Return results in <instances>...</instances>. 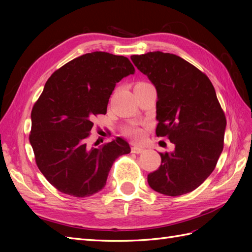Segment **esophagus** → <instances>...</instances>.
<instances>
[{
  "label": "esophagus",
  "instance_id": "34e87169",
  "mask_svg": "<svg viewBox=\"0 0 252 252\" xmlns=\"http://www.w3.org/2000/svg\"><path fill=\"white\" fill-rule=\"evenodd\" d=\"M131 152H132L133 154H141V153L144 152V148L138 147V146H132Z\"/></svg>",
  "mask_w": 252,
  "mask_h": 252
}]
</instances>
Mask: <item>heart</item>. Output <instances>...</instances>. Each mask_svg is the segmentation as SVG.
I'll return each instance as SVG.
<instances>
[{
  "label": "heart",
  "instance_id": "heart-1",
  "mask_svg": "<svg viewBox=\"0 0 252 252\" xmlns=\"http://www.w3.org/2000/svg\"><path fill=\"white\" fill-rule=\"evenodd\" d=\"M126 133L135 141H140L141 138L143 137L142 129H141V127H138V126H132L127 127V129L126 130Z\"/></svg>",
  "mask_w": 252,
  "mask_h": 252
}]
</instances>
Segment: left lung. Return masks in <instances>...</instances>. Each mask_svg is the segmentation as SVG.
<instances>
[{
	"instance_id": "8db88e82",
	"label": "left lung",
	"mask_w": 252,
	"mask_h": 252,
	"mask_svg": "<svg viewBox=\"0 0 252 252\" xmlns=\"http://www.w3.org/2000/svg\"><path fill=\"white\" fill-rule=\"evenodd\" d=\"M131 60L157 90L156 135L175 145L172 153H160L161 164L147 175L148 184L167 196L190 192L212 173L223 151L226 118L215 88L174 54L157 51Z\"/></svg>"
}]
</instances>
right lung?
<instances>
[{
	"instance_id": "add662e5",
	"label": "right lung",
	"mask_w": 252,
	"mask_h": 252,
	"mask_svg": "<svg viewBox=\"0 0 252 252\" xmlns=\"http://www.w3.org/2000/svg\"><path fill=\"white\" fill-rule=\"evenodd\" d=\"M135 71L125 56L93 52L52 74L31 111L29 141L35 163L56 189L89 197L103 189L115 160L131 148L117 137L89 148L95 118L105 115L116 83Z\"/></svg>"
}]
</instances>
